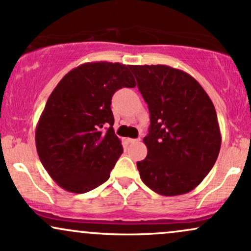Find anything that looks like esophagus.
I'll return each instance as SVG.
<instances>
[{
    "label": "esophagus",
    "instance_id": "1",
    "mask_svg": "<svg viewBox=\"0 0 251 251\" xmlns=\"http://www.w3.org/2000/svg\"><path fill=\"white\" fill-rule=\"evenodd\" d=\"M128 142L131 144H135V143H139L140 142V138H137V139H128Z\"/></svg>",
    "mask_w": 251,
    "mask_h": 251
}]
</instances>
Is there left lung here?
<instances>
[{"label":"left lung","instance_id":"obj_1","mask_svg":"<svg viewBox=\"0 0 251 251\" xmlns=\"http://www.w3.org/2000/svg\"><path fill=\"white\" fill-rule=\"evenodd\" d=\"M150 111L140 178L163 196L188 194L215 165L221 131L211 99L195 77L165 65L129 66Z\"/></svg>","mask_w":251,"mask_h":251}]
</instances>
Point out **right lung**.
Segmentation results:
<instances>
[{
    "mask_svg": "<svg viewBox=\"0 0 251 251\" xmlns=\"http://www.w3.org/2000/svg\"><path fill=\"white\" fill-rule=\"evenodd\" d=\"M134 86L129 66L119 62L82 63L60 80L35 131L37 154L57 185L85 194L108 179L123 153L111 100L118 89Z\"/></svg>",
    "mask_w": 251,
    "mask_h": 251,
    "instance_id": "obj_1",
    "label": "right lung"
}]
</instances>
